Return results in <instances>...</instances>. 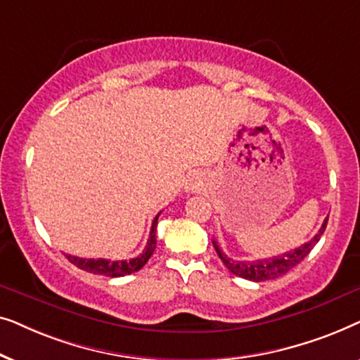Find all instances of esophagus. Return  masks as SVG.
Here are the masks:
<instances>
[{"label":"esophagus","mask_w":360,"mask_h":360,"mask_svg":"<svg viewBox=\"0 0 360 360\" xmlns=\"http://www.w3.org/2000/svg\"><path fill=\"white\" fill-rule=\"evenodd\" d=\"M190 188H193V185H191V186H190Z\"/></svg>","instance_id":"34e87169"}]
</instances>
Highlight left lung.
Returning a JSON list of instances; mask_svg holds the SVG:
<instances>
[{
    "instance_id": "left-lung-1",
    "label": "left lung",
    "mask_w": 360,
    "mask_h": 360,
    "mask_svg": "<svg viewBox=\"0 0 360 360\" xmlns=\"http://www.w3.org/2000/svg\"><path fill=\"white\" fill-rule=\"evenodd\" d=\"M326 224H328V218L324 219V223L321 228H319L318 234L314 236L311 240H308V243L300 245V248L290 250V252L274 255V257H269L264 260L262 259L252 260V262H245V260H233L219 249V245L216 240H213V245H214V250L219 255V259L223 260V264L228 267L231 274L238 275L240 278L252 280V282H264V280L282 277V275L287 274L288 270H292L295 265L302 262V260L311 252L314 245H316L319 238H321V234L324 233V229H326Z\"/></svg>"
}]
</instances>
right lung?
<instances>
[{
    "label": "right lung",
    "instance_id": "1",
    "mask_svg": "<svg viewBox=\"0 0 360 360\" xmlns=\"http://www.w3.org/2000/svg\"><path fill=\"white\" fill-rule=\"evenodd\" d=\"M160 213L155 216L154 221H152L150 228V236L149 240H147L146 249L142 250V254L137 255V257L131 260H108V259H82L75 257V255L67 254L65 257L70 260L73 265H77L78 269L86 270L90 274L96 275H105V277H124V275L134 274L137 270H141L147 264V260L150 259V255L154 254L155 250V231H157V219H159Z\"/></svg>",
    "mask_w": 360,
    "mask_h": 360
}]
</instances>
